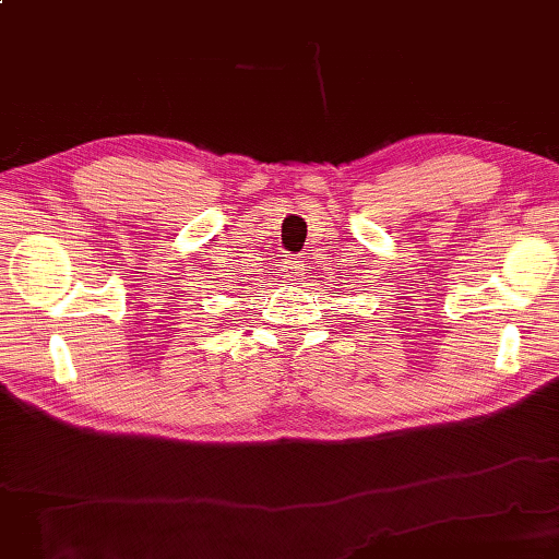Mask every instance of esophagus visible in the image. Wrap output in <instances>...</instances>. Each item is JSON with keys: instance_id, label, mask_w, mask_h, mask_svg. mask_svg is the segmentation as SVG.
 <instances>
[{"instance_id": "esophagus-1", "label": "esophagus", "mask_w": 559, "mask_h": 559, "mask_svg": "<svg viewBox=\"0 0 559 559\" xmlns=\"http://www.w3.org/2000/svg\"><path fill=\"white\" fill-rule=\"evenodd\" d=\"M301 266H305V264H301V260H293V262H290V266H288V269H290V271H288L290 278H297V276L301 274Z\"/></svg>"}]
</instances>
